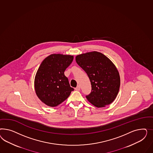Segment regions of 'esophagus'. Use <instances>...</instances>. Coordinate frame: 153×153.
Returning a JSON list of instances; mask_svg holds the SVG:
<instances>
[{
	"label": "esophagus",
	"instance_id": "1",
	"mask_svg": "<svg viewBox=\"0 0 153 153\" xmlns=\"http://www.w3.org/2000/svg\"><path fill=\"white\" fill-rule=\"evenodd\" d=\"M75 90H76V91H79V90H80V87H79V86H77V88H75Z\"/></svg>",
	"mask_w": 153,
	"mask_h": 153
}]
</instances>
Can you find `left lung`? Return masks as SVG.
Listing matches in <instances>:
<instances>
[{
  "instance_id": "8db88e82",
  "label": "left lung",
  "mask_w": 153,
  "mask_h": 153,
  "mask_svg": "<svg viewBox=\"0 0 153 153\" xmlns=\"http://www.w3.org/2000/svg\"><path fill=\"white\" fill-rule=\"evenodd\" d=\"M76 61L91 82V92L86 97L88 102L97 108L111 104L120 87V76L116 65L105 55L95 51L78 55Z\"/></svg>"
}]
</instances>
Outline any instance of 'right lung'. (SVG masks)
<instances>
[{
    "label": "right lung",
    "instance_id": "1",
    "mask_svg": "<svg viewBox=\"0 0 153 153\" xmlns=\"http://www.w3.org/2000/svg\"><path fill=\"white\" fill-rule=\"evenodd\" d=\"M73 60V56L53 54L42 62L35 75L34 87L37 97L46 105H58L74 90L64 74Z\"/></svg>",
    "mask_w": 153,
    "mask_h": 153
}]
</instances>
